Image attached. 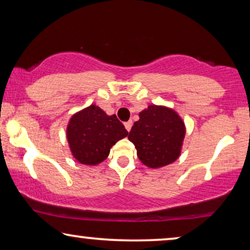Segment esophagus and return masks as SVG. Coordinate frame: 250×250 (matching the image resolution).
Returning <instances> with one entry per match:
<instances>
[{"label": "esophagus", "mask_w": 250, "mask_h": 250, "mask_svg": "<svg viewBox=\"0 0 250 250\" xmlns=\"http://www.w3.org/2000/svg\"><path fill=\"white\" fill-rule=\"evenodd\" d=\"M124 125H125V128H126V129H127V131H128V132H129V131H131V128H132V122H131V121H129V122H126Z\"/></svg>", "instance_id": "1"}]
</instances>
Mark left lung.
Returning <instances> with one entry per match:
<instances>
[{
    "label": "left lung",
    "mask_w": 250,
    "mask_h": 250,
    "mask_svg": "<svg viewBox=\"0 0 250 250\" xmlns=\"http://www.w3.org/2000/svg\"><path fill=\"white\" fill-rule=\"evenodd\" d=\"M129 131L139 159L146 166L158 168L175 162L186 134L184 123L172 109L149 105Z\"/></svg>",
    "instance_id": "1"
}]
</instances>
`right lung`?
<instances>
[{
	"mask_svg": "<svg viewBox=\"0 0 250 250\" xmlns=\"http://www.w3.org/2000/svg\"><path fill=\"white\" fill-rule=\"evenodd\" d=\"M127 134L116 115L108 116L95 104L74 115L67 127L73 156L84 165H98L104 162L111 146Z\"/></svg>",
	"mask_w": 250,
	"mask_h": 250,
	"instance_id": "1",
	"label": "right lung"
}]
</instances>
